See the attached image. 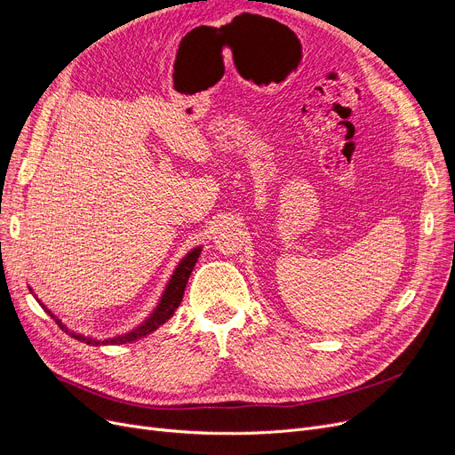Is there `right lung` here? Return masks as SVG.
<instances>
[{"label":"right lung","mask_w":455,"mask_h":455,"mask_svg":"<svg viewBox=\"0 0 455 455\" xmlns=\"http://www.w3.org/2000/svg\"><path fill=\"white\" fill-rule=\"evenodd\" d=\"M201 251H203L201 247H196L194 251H189V252L180 259V264L177 266V269H175L172 280L167 282V285H165L164 295H162V299H160V302H158L155 312H153L146 321H143L138 328H134V330L124 333V336H116V338H110V339L84 338V336H81V333L69 331V330L60 323V319H57L44 304H42V307L55 319V323H57L66 333H69L71 338H76V339H79V341H83V343H86V345L100 347V345H124V343H132V341H136V339H140V338H146L148 333L155 331V330H156L158 326H162L167 319L173 317L175 309L179 307V304H180V300H182V297H184V290H186L188 278H189L191 271H194V267H196V264H197V258L201 256ZM38 302H40V300H38Z\"/></svg>","instance_id":"add662e5"}]
</instances>
